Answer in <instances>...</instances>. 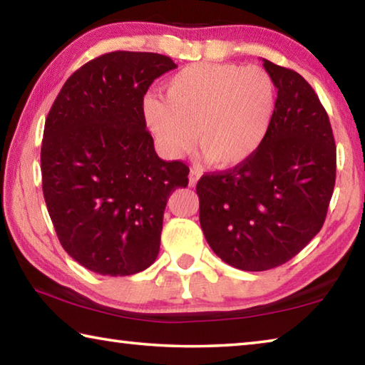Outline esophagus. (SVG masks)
<instances>
[{"mask_svg": "<svg viewBox=\"0 0 365 365\" xmlns=\"http://www.w3.org/2000/svg\"><path fill=\"white\" fill-rule=\"evenodd\" d=\"M200 177H201V172H200V170L191 169V170H190V175H188L190 187H195V185L197 183V180H200Z\"/></svg>", "mask_w": 365, "mask_h": 365, "instance_id": "1", "label": "esophagus"}]
</instances>
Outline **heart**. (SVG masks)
I'll use <instances>...</instances> for the list:
<instances>
[{"mask_svg": "<svg viewBox=\"0 0 365 365\" xmlns=\"http://www.w3.org/2000/svg\"><path fill=\"white\" fill-rule=\"evenodd\" d=\"M275 103V82L262 67L196 63L164 83V100L145 98L143 115L169 158L183 156L195 133L207 163L230 169L262 146Z\"/></svg>", "mask_w": 365, "mask_h": 365, "instance_id": "b5f03b06", "label": "heart"}]
</instances>
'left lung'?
Returning a JSON list of instances; mask_svg holds the SVG:
<instances>
[{"mask_svg":"<svg viewBox=\"0 0 365 365\" xmlns=\"http://www.w3.org/2000/svg\"><path fill=\"white\" fill-rule=\"evenodd\" d=\"M262 61L277 88L267 137L245 164L196 185L206 242L248 272L279 267L316 237L336 175L335 138L316 91L298 72Z\"/></svg>","mask_w":365,"mask_h":365,"instance_id":"1","label":"left lung"}]
</instances>
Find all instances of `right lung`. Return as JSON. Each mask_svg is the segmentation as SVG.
I'll use <instances>...</instances> for the list:
<instances>
[{
	"label": "right lung",
	"mask_w": 365,
	"mask_h": 365,
	"mask_svg": "<svg viewBox=\"0 0 365 365\" xmlns=\"http://www.w3.org/2000/svg\"><path fill=\"white\" fill-rule=\"evenodd\" d=\"M158 53L114 51L67 78L45 122L41 183L67 255L100 275L138 274L156 261L164 209L190 169L160 159L143 98L175 69Z\"/></svg>",
	"instance_id": "right-lung-1"
}]
</instances>
